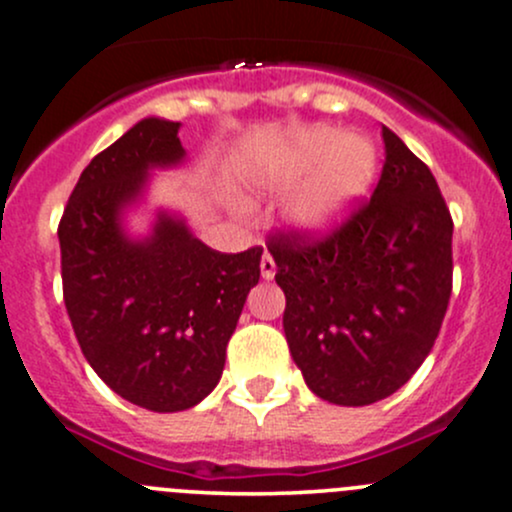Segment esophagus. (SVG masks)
<instances>
[{"mask_svg": "<svg viewBox=\"0 0 512 512\" xmlns=\"http://www.w3.org/2000/svg\"><path fill=\"white\" fill-rule=\"evenodd\" d=\"M260 269H262V277H265V279H272L274 272H277V262H274V257L269 255V252H265V255H262Z\"/></svg>", "mask_w": 512, "mask_h": 512, "instance_id": "esophagus-1", "label": "esophagus"}]
</instances>
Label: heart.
<instances>
[{"mask_svg":"<svg viewBox=\"0 0 512 512\" xmlns=\"http://www.w3.org/2000/svg\"><path fill=\"white\" fill-rule=\"evenodd\" d=\"M299 165L301 170L320 172L296 206V221L308 228H330L372 189L379 160L367 138L318 128L303 138Z\"/></svg>","mask_w":512,"mask_h":512,"instance_id":"1","label":"heart"}]
</instances>
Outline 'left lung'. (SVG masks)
<instances>
[{
  "label": "left lung",
  "instance_id": "left-lung-1",
  "mask_svg": "<svg viewBox=\"0 0 512 512\" xmlns=\"http://www.w3.org/2000/svg\"><path fill=\"white\" fill-rule=\"evenodd\" d=\"M374 194L328 233L279 230L267 250L284 333L308 389L369 406L401 389L440 335L452 294V216L435 177L391 128Z\"/></svg>",
  "mask_w": 512,
  "mask_h": 512
}]
</instances>
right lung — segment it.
Listing matches in <instances>:
<instances>
[{
	"label": "right lung",
	"instance_id": "1",
	"mask_svg": "<svg viewBox=\"0 0 512 512\" xmlns=\"http://www.w3.org/2000/svg\"><path fill=\"white\" fill-rule=\"evenodd\" d=\"M179 123L143 119L84 167L58 226L63 299L82 355L126 401L187 411L216 389L262 247L228 255L160 213L150 238L123 235L121 209L150 167L182 162Z\"/></svg>",
	"mask_w": 512,
	"mask_h": 512
}]
</instances>
